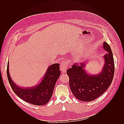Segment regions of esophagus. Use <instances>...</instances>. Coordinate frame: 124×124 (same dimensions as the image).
I'll return each mask as SVG.
<instances>
[{"label": "esophagus", "mask_w": 124, "mask_h": 124, "mask_svg": "<svg viewBox=\"0 0 124 124\" xmlns=\"http://www.w3.org/2000/svg\"><path fill=\"white\" fill-rule=\"evenodd\" d=\"M68 68V64L66 61H63L61 64L60 69L63 73H65Z\"/></svg>", "instance_id": "esophagus-1"}]
</instances>
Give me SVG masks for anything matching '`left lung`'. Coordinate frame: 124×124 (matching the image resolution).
<instances>
[{
  "label": "left lung",
  "mask_w": 124,
  "mask_h": 124,
  "mask_svg": "<svg viewBox=\"0 0 124 124\" xmlns=\"http://www.w3.org/2000/svg\"><path fill=\"white\" fill-rule=\"evenodd\" d=\"M103 48L108 53L103 56L104 63L98 74H89L85 68L87 62L76 63L67 71L69 86L78 100L90 102L103 94L111 85L115 72L114 60L111 47L106 42Z\"/></svg>",
  "instance_id": "left-lung-1"
}]
</instances>
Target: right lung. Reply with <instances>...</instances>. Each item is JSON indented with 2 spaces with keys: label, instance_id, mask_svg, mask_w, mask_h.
I'll return each instance as SVG.
<instances>
[{
  "label": "right lung",
  "instance_id": "obj_1",
  "mask_svg": "<svg viewBox=\"0 0 124 124\" xmlns=\"http://www.w3.org/2000/svg\"><path fill=\"white\" fill-rule=\"evenodd\" d=\"M60 75L59 64L54 63L48 67L43 79L38 85L22 87L17 86L12 80L9 75V62L7 64V78L13 91L23 101L36 106H43L49 102Z\"/></svg>",
  "mask_w": 124,
  "mask_h": 124
}]
</instances>
